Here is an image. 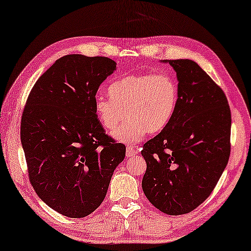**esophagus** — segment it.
<instances>
[{"label":"esophagus","instance_id":"1","mask_svg":"<svg viewBox=\"0 0 251 251\" xmlns=\"http://www.w3.org/2000/svg\"><path fill=\"white\" fill-rule=\"evenodd\" d=\"M137 151H135L132 147H127L126 149V158H130V156H133L134 154H136Z\"/></svg>","mask_w":251,"mask_h":251}]
</instances>
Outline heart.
I'll list each match as a JSON object with an SVG mask.
<instances>
[{
    "label": "heart",
    "mask_w": 251,
    "mask_h": 251,
    "mask_svg": "<svg viewBox=\"0 0 251 251\" xmlns=\"http://www.w3.org/2000/svg\"><path fill=\"white\" fill-rule=\"evenodd\" d=\"M109 97L97 96L95 113L100 124L113 130L116 140L136 143L148 132L160 133L170 124L178 103V85L168 74H132L115 81Z\"/></svg>",
    "instance_id": "b5f03b06"
}]
</instances>
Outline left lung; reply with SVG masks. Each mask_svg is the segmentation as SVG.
I'll return each mask as SVG.
<instances>
[{"instance_id":"1","label":"left lung","mask_w":251,"mask_h":251,"mask_svg":"<svg viewBox=\"0 0 251 251\" xmlns=\"http://www.w3.org/2000/svg\"><path fill=\"white\" fill-rule=\"evenodd\" d=\"M178 103L170 124L143 145L142 188L169 215L192 212L211 195L230 156L231 111L223 90L192 59H169Z\"/></svg>"}]
</instances>
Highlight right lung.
Wrapping results in <instances>:
<instances>
[{
  "instance_id": "right-lung-1",
  "label": "right lung",
  "mask_w": 251,
  "mask_h": 251,
  "mask_svg": "<svg viewBox=\"0 0 251 251\" xmlns=\"http://www.w3.org/2000/svg\"><path fill=\"white\" fill-rule=\"evenodd\" d=\"M116 62L80 54L58 58L33 85L21 118L29 180L44 203L84 218L106 197L124 144L104 133L95 113L100 84Z\"/></svg>"
}]
</instances>
